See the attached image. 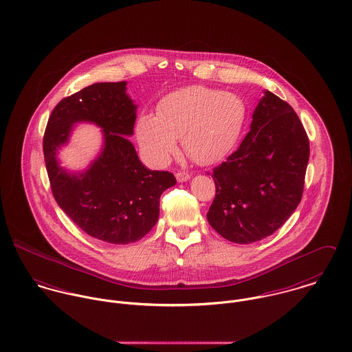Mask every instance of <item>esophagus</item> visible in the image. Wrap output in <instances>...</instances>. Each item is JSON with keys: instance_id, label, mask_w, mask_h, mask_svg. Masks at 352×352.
I'll list each match as a JSON object with an SVG mask.
<instances>
[{"instance_id": "obj_1", "label": "esophagus", "mask_w": 352, "mask_h": 352, "mask_svg": "<svg viewBox=\"0 0 352 352\" xmlns=\"http://www.w3.org/2000/svg\"><path fill=\"white\" fill-rule=\"evenodd\" d=\"M176 179H177L179 183H184V182L191 179V175H188L187 172H177L176 173Z\"/></svg>"}]
</instances>
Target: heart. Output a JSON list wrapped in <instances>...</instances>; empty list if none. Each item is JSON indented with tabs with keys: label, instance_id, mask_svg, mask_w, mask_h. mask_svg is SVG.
<instances>
[{
	"label": "heart",
	"instance_id": "heart-1",
	"mask_svg": "<svg viewBox=\"0 0 352 352\" xmlns=\"http://www.w3.org/2000/svg\"><path fill=\"white\" fill-rule=\"evenodd\" d=\"M245 116V104L237 95L192 85L162 98L157 115L142 113L135 134L144 153L157 165L168 164L182 137L191 160L212 165L237 145Z\"/></svg>",
	"mask_w": 352,
	"mask_h": 352
}]
</instances>
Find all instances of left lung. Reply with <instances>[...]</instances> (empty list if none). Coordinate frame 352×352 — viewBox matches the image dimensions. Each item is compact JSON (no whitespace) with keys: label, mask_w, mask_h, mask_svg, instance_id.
Listing matches in <instances>:
<instances>
[{"label":"left lung","mask_w":352,"mask_h":352,"mask_svg":"<svg viewBox=\"0 0 352 352\" xmlns=\"http://www.w3.org/2000/svg\"><path fill=\"white\" fill-rule=\"evenodd\" d=\"M307 161L309 140L298 115L264 91L240 148L212 170L217 191L208 223L236 244L271 236L301 201Z\"/></svg>","instance_id":"8db88e82"}]
</instances>
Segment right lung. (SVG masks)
Masks as SVG:
<instances>
[{
	"label": "right lung",
	"instance_id": "obj_1",
	"mask_svg": "<svg viewBox=\"0 0 352 352\" xmlns=\"http://www.w3.org/2000/svg\"><path fill=\"white\" fill-rule=\"evenodd\" d=\"M138 105L127 82H98L59 101L46 127L43 151L58 206L87 234L109 244H130L158 221L160 197L176 184L172 173L146 168L129 137ZM77 122L102 129L100 154L82 171L60 165L58 151Z\"/></svg>",
	"mask_w": 352,
	"mask_h": 352
}]
</instances>
